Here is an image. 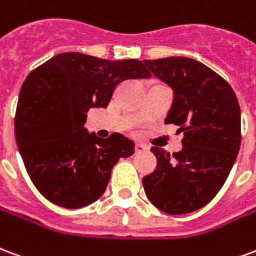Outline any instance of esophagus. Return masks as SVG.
<instances>
[{
	"label": "esophagus",
	"mask_w": 256,
	"mask_h": 256,
	"mask_svg": "<svg viewBox=\"0 0 256 256\" xmlns=\"http://www.w3.org/2000/svg\"><path fill=\"white\" fill-rule=\"evenodd\" d=\"M147 150L146 144H143L140 142H136L135 143V152H142V151Z\"/></svg>",
	"instance_id": "1"
}]
</instances>
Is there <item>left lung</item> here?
Masks as SVG:
<instances>
[{
  "label": "left lung",
  "instance_id": "obj_1",
  "mask_svg": "<svg viewBox=\"0 0 256 256\" xmlns=\"http://www.w3.org/2000/svg\"><path fill=\"white\" fill-rule=\"evenodd\" d=\"M173 90L165 124L184 132L182 148L170 156L151 147L156 170L143 177L147 198L162 212H196L226 182L240 150L242 118L236 94L226 80L196 60L166 57L143 61Z\"/></svg>",
  "mask_w": 256,
  "mask_h": 256
}]
</instances>
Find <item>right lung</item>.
I'll list each match as a JSON object with an SVG mask.
<instances>
[{"label": "right lung", "mask_w": 256, "mask_h": 256, "mask_svg": "<svg viewBox=\"0 0 256 256\" xmlns=\"http://www.w3.org/2000/svg\"><path fill=\"white\" fill-rule=\"evenodd\" d=\"M139 60L110 61L61 53L24 80L14 116V138L31 182L48 200L65 208L95 202L112 169L134 154L121 134L102 139L84 128L87 112L106 108L122 82L150 78Z\"/></svg>", "instance_id": "add662e5"}]
</instances>
